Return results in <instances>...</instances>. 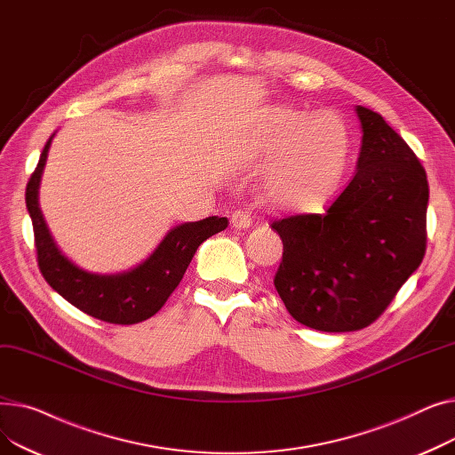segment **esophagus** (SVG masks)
<instances>
[{"label":"esophagus","instance_id":"esophagus-1","mask_svg":"<svg viewBox=\"0 0 455 455\" xmlns=\"http://www.w3.org/2000/svg\"><path fill=\"white\" fill-rule=\"evenodd\" d=\"M230 223L234 228H249L252 227V212L247 208L234 210L230 215Z\"/></svg>","mask_w":455,"mask_h":455}]
</instances>
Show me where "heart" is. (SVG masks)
<instances>
[{
    "mask_svg": "<svg viewBox=\"0 0 455 455\" xmlns=\"http://www.w3.org/2000/svg\"><path fill=\"white\" fill-rule=\"evenodd\" d=\"M354 155V134L338 110L267 107L252 140V156L273 162L271 197L291 210H315L338 194Z\"/></svg>",
    "mask_w": 455,
    "mask_h": 455,
    "instance_id": "heart-1",
    "label": "heart"
}]
</instances>
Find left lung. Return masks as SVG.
Here are the masks:
<instances>
[{"label": "left lung", "mask_w": 455, "mask_h": 455, "mask_svg": "<svg viewBox=\"0 0 455 455\" xmlns=\"http://www.w3.org/2000/svg\"><path fill=\"white\" fill-rule=\"evenodd\" d=\"M355 114L362 149L343 194L326 213L271 225L283 243L275 288L295 321L321 331L374 323L426 252L424 167L378 112Z\"/></svg>", "instance_id": "1"}]
</instances>
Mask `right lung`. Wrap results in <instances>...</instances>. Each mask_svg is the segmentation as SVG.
<instances>
[{
  "label": "right lung",
  "mask_w": 455,
  "mask_h": 455,
  "mask_svg": "<svg viewBox=\"0 0 455 455\" xmlns=\"http://www.w3.org/2000/svg\"><path fill=\"white\" fill-rule=\"evenodd\" d=\"M53 136L45 141L26 189V204L33 221L42 276L69 304L100 321L136 324L153 317L175 291L199 245L210 235L225 230L228 220L212 215L203 221L182 223L172 228L153 254L131 271L95 275L79 269L59 251L38 203L40 179Z\"/></svg>",
  "instance_id": "1"
}]
</instances>
